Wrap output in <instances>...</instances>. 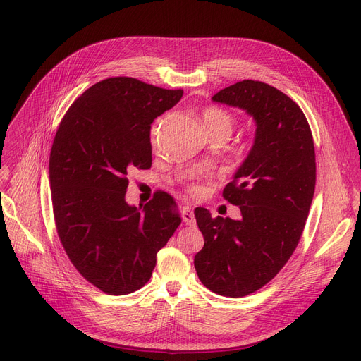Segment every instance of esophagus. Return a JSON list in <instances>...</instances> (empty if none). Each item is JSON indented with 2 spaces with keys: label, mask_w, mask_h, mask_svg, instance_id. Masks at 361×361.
<instances>
[{
  "label": "esophagus",
  "mask_w": 361,
  "mask_h": 361,
  "mask_svg": "<svg viewBox=\"0 0 361 361\" xmlns=\"http://www.w3.org/2000/svg\"><path fill=\"white\" fill-rule=\"evenodd\" d=\"M181 216H183V222L185 225H196V219H195V212H193V207L190 206H183L181 209Z\"/></svg>",
  "instance_id": "obj_1"
}]
</instances>
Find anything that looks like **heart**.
Wrapping results in <instances>:
<instances>
[{
    "label": "heart",
    "instance_id": "heart-1",
    "mask_svg": "<svg viewBox=\"0 0 361 361\" xmlns=\"http://www.w3.org/2000/svg\"><path fill=\"white\" fill-rule=\"evenodd\" d=\"M202 123H203V127L206 128V131H212V130L222 128V127L231 128V117L219 108H207L203 112Z\"/></svg>",
    "mask_w": 361,
    "mask_h": 361
}]
</instances>
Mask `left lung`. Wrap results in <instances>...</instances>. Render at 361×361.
Returning a JSON list of instances; mask_svg holds the SVG:
<instances>
[{"label":"left lung","mask_w":361,"mask_h":361,"mask_svg":"<svg viewBox=\"0 0 361 361\" xmlns=\"http://www.w3.org/2000/svg\"><path fill=\"white\" fill-rule=\"evenodd\" d=\"M212 101L240 108L256 123L253 146L222 193L241 218L195 209L204 238L195 256L197 276L211 291L238 298L268 283L297 247L314 193V145L305 114L274 86L243 80Z\"/></svg>","instance_id":"1"}]
</instances>
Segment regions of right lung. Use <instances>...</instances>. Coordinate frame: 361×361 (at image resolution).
Masks as SVG:
<instances>
[{"mask_svg":"<svg viewBox=\"0 0 361 361\" xmlns=\"http://www.w3.org/2000/svg\"><path fill=\"white\" fill-rule=\"evenodd\" d=\"M183 97L131 78L89 87L64 116L51 149L49 185L63 247L83 278L112 295L142 288L181 218L159 193L126 202L127 173L152 165L150 124Z\"/></svg>","mask_w":361,"mask_h":361,"instance_id":"right-lung-1","label":"right lung"}]
</instances>
